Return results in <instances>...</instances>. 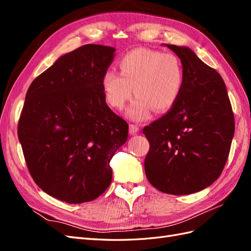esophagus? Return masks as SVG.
Returning a JSON list of instances; mask_svg holds the SVG:
<instances>
[{"instance_id": "34e87169", "label": "esophagus", "mask_w": 251, "mask_h": 251, "mask_svg": "<svg viewBox=\"0 0 251 251\" xmlns=\"http://www.w3.org/2000/svg\"><path fill=\"white\" fill-rule=\"evenodd\" d=\"M139 132V126L137 125H134V124H131L130 125V133L132 135L138 133Z\"/></svg>"}]
</instances>
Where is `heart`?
I'll return each mask as SVG.
<instances>
[{
	"mask_svg": "<svg viewBox=\"0 0 251 251\" xmlns=\"http://www.w3.org/2000/svg\"><path fill=\"white\" fill-rule=\"evenodd\" d=\"M120 73L109 70L102 78L105 100L111 107L123 109L131 100H136L128 109L135 120L149 116L151 109L163 112L176 102L183 86V68L173 53L150 49H135L120 58Z\"/></svg>",
	"mask_w": 251,
	"mask_h": 251,
	"instance_id": "b5f03b06",
	"label": "heart"
}]
</instances>
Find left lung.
<instances>
[{
	"mask_svg": "<svg viewBox=\"0 0 251 251\" xmlns=\"http://www.w3.org/2000/svg\"><path fill=\"white\" fill-rule=\"evenodd\" d=\"M166 47L181 59L183 86L172 108L143 127L150 142L144 170L158 191L188 195L209 186L222 174L234 117L221 75L191 49Z\"/></svg>",
	"mask_w": 251,
	"mask_h": 251,
	"instance_id": "1",
	"label": "left lung"
}]
</instances>
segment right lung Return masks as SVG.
<instances>
[{"label":"right lung","instance_id":"right-lung-1","mask_svg":"<svg viewBox=\"0 0 251 251\" xmlns=\"http://www.w3.org/2000/svg\"><path fill=\"white\" fill-rule=\"evenodd\" d=\"M115 49L88 44L59 57L30 85L18 125L28 171L45 193L69 204L98 198L128 125L105 103Z\"/></svg>","mask_w":251,"mask_h":251}]
</instances>
